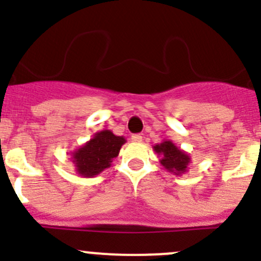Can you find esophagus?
Here are the masks:
<instances>
[{
    "instance_id": "34e87169",
    "label": "esophagus",
    "mask_w": 261,
    "mask_h": 261,
    "mask_svg": "<svg viewBox=\"0 0 261 261\" xmlns=\"http://www.w3.org/2000/svg\"><path fill=\"white\" fill-rule=\"evenodd\" d=\"M131 141L135 142V144H140L142 141V136L139 135V134H135V135L131 136Z\"/></svg>"
}]
</instances>
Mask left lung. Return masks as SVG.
Segmentation results:
<instances>
[{"instance_id": "obj_1", "label": "left lung", "mask_w": 261, "mask_h": 261, "mask_svg": "<svg viewBox=\"0 0 261 261\" xmlns=\"http://www.w3.org/2000/svg\"><path fill=\"white\" fill-rule=\"evenodd\" d=\"M153 151L161 156L160 163L168 172L181 176L188 171V166L192 161L191 156L186 151L177 147L171 140H163L161 144L154 145Z\"/></svg>"}]
</instances>
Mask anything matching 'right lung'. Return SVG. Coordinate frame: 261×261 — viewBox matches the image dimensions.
Instances as JSON below:
<instances>
[{"label":"right lung","mask_w":261,"mask_h":261,"mask_svg":"<svg viewBox=\"0 0 261 261\" xmlns=\"http://www.w3.org/2000/svg\"><path fill=\"white\" fill-rule=\"evenodd\" d=\"M126 142L124 136L114 135L113 131H98L93 139L71 152L76 174L84 178L98 176L111 166V162L119 156L120 148Z\"/></svg>","instance_id":"right-lung-1"}]
</instances>
